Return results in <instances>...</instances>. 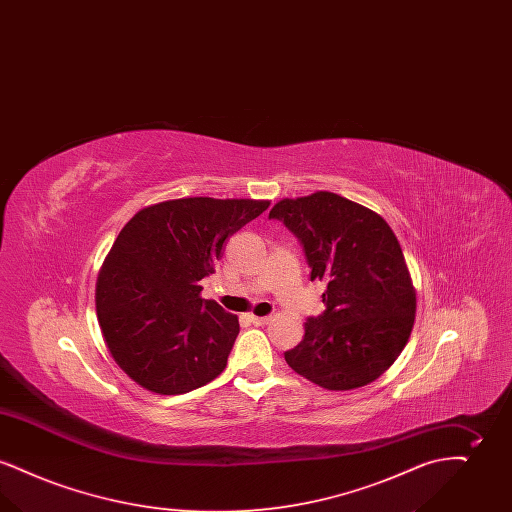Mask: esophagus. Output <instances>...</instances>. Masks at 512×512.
Segmentation results:
<instances>
[{"instance_id":"1","label":"esophagus","mask_w":512,"mask_h":512,"mask_svg":"<svg viewBox=\"0 0 512 512\" xmlns=\"http://www.w3.org/2000/svg\"><path fill=\"white\" fill-rule=\"evenodd\" d=\"M249 320H251L255 326H265V324L270 322V317H255V315H251Z\"/></svg>"}]
</instances>
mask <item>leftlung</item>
<instances>
[{"instance_id": "left-lung-1", "label": "left lung", "mask_w": 512, "mask_h": 512, "mask_svg": "<svg viewBox=\"0 0 512 512\" xmlns=\"http://www.w3.org/2000/svg\"><path fill=\"white\" fill-rule=\"evenodd\" d=\"M280 220L303 247L311 280L326 284L324 311L307 318L286 363L326 390H355L384 374L413 330L416 293L390 224L345 197L317 192L278 201Z\"/></svg>"}]
</instances>
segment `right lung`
Returning a JSON list of instances; mask_svg holds the SVG:
<instances>
[{
  "label": "right lung",
  "mask_w": 512,
  "mask_h": 512,
  "mask_svg": "<svg viewBox=\"0 0 512 512\" xmlns=\"http://www.w3.org/2000/svg\"><path fill=\"white\" fill-rule=\"evenodd\" d=\"M268 201L186 197L126 222L98 280L99 326L117 365L142 388L188 393L217 378L240 334L236 315L201 299L224 242Z\"/></svg>",
  "instance_id": "1"
}]
</instances>
